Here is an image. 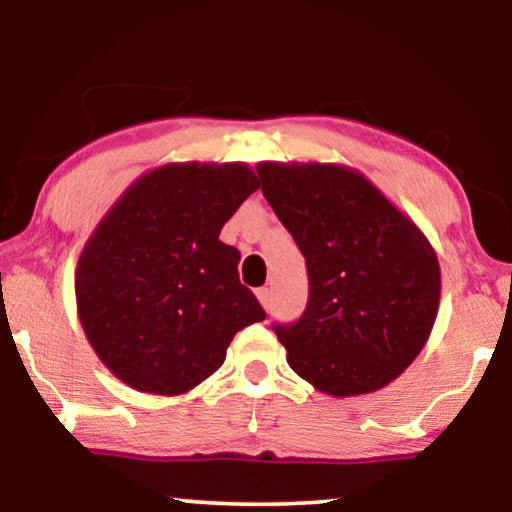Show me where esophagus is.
I'll use <instances>...</instances> for the list:
<instances>
[{
    "label": "esophagus",
    "instance_id": "34e87169",
    "mask_svg": "<svg viewBox=\"0 0 512 512\" xmlns=\"http://www.w3.org/2000/svg\"><path fill=\"white\" fill-rule=\"evenodd\" d=\"M256 296H258V300H261L263 310L270 312V303H272V293H270V289H258Z\"/></svg>",
    "mask_w": 512,
    "mask_h": 512
}]
</instances>
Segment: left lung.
Returning a JSON list of instances; mask_svg holds the SVG:
<instances>
[{"label": "left lung", "instance_id": "1", "mask_svg": "<svg viewBox=\"0 0 512 512\" xmlns=\"http://www.w3.org/2000/svg\"><path fill=\"white\" fill-rule=\"evenodd\" d=\"M256 172L310 279L303 317L275 324L293 373L338 398L387 387L431 335L436 251L361 172L333 163H258Z\"/></svg>", "mask_w": 512, "mask_h": 512}]
</instances>
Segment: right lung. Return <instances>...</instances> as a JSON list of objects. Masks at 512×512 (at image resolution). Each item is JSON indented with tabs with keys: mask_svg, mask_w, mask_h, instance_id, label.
<instances>
[{
	"mask_svg": "<svg viewBox=\"0 0 512 512\" xmlns=\"http://www.w3.org/2000/svg\"><path fill=\"white\" fill-rule=\"evenodd\" d=\"M258 188L244 163H170L139 177L90 235L76 307L100 361L132 389L177 396L226 361L237 331L265 319L219 240Z\"/></svg>",
	"mask_w": 512,
	"mask_h": 512,
	"instance_id": "obj_1",
	"label": "right lung"
}]
</instances>
